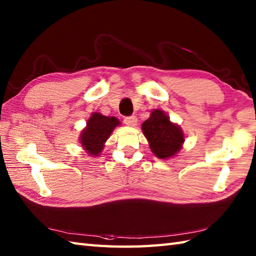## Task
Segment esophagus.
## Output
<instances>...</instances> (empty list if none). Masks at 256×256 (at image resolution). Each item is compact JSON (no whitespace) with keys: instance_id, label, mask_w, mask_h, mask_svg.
I'll use <instances>...</instances> for the list:
<instances>
[{"instance_id":"34e87169","label":"esophagus","mask_w":256,"mask_h":256,"mask_svg":"<svg viewBox=\"0 0 256 256\" xmlns=\"http://www.w3.org/2000/svg\"><path fill=\"white\" fill-rule=\"evenodd\" d=\"M124 123L128 125V126H135V125L138 124V118H136V116H128V118H124Z\"/></svg>"}]
</instances>
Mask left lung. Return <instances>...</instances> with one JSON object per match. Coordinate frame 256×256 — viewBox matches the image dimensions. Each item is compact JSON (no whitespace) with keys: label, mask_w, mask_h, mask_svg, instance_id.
Masks as SVG:
<instances>
[{"label":"left lung","mask_w":256,"mask_h":256,"mask_svg":"<svg viewBox=\"0 0 256 256\" xmlns=\"http://www.w3.org/2000/svg\"><path fill=\"white\" fill-rule=\"evenodd\" d=\"M142 131L152 153L157 158H172L182 148L184 134L180 125L172 122L170 116L160 108L150 112V116L142 124Z\"/></svg>","instance_id":"left-lung-1"}]
</instances>
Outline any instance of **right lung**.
I'll use <instances>...</instances> for the list:
<instances>
[{
	"instance_id": "1",
	"label": "right lung",
	"mask_w": 256,
	"mask_h": 256,
	"mask_svg": "<svg viewBox=\"0 0 256 256\" xmlns=\"http://www.w3.org/2000/svg\"><path fill=\"white\" fill-rule=\"evenodd\" d=\"M118 125H121V122L116 118L106 116L99 112H92L86 121V128L79 135L78 140L81 148L91 157L101 155L108 138Z\"/></svg>"
}]
</instances>
